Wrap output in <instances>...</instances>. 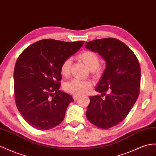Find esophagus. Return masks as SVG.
I'll return each mask as SVG.
<instances>
[{
	"instance_id": "obj_1",
	"label": "esophagus",
	"mask_w": 156,
	"mask_h": 156,
	"mask_svg": "<svg viewBox=\"0 0 156 156\" xmlns=\"http://www.w3.org/2000/svg\"><path fill=\"white\" fill-rule=\"evenodd\" d=\"M79 95H73V98H74V100H77V99L79 98Z\"/></svg>"
}]
</instances>
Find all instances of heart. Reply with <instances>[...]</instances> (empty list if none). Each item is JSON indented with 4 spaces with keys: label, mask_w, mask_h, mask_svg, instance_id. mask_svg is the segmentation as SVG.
Instances as JSON below:
<instances>
[{
    "label": "heart",
    "mask_w": 156,
    "mask_h": 156,
    "mask_svg": "<svg viewBox=\"0 0 156 156\" xmlns=\"http://www.w3.org/2000/svg\"><path fill=\"white\" fill-rule=\"evenodd\" d=\"M78 58L82 61L94 75L98 76L101 73V69L99 66V56L91 51H82L78 56ZM72 61L70 58H67L64 61L60 68L61 74L67 77L70 72V65ZM92 87V83L89 80H80L74 79L65 83L64 88L66 92L75 95H81L88 92Z\"/></svg>",
    "instance_id": "b5f03b06"
}]
</instances>
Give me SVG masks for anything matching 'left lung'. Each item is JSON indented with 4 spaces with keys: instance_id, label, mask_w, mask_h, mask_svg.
I'll use <instances>...</instances> for the list:
<instances>
[{
    "instance_id": "left-lung-1",
    "label": "left lung",
    "mask_w": 156,
    "mask_h": 156,
    "mask_svg": "<svg viewBox=\"0 0 156 156\" xmlns=\"http://www.w3.org/2000/svg\"><path fill=\"white\" fill-rule=\"evenodd\" d=\"M87 49L106 61V68L95 87L101 95L90 96L87 120L101 129H109L126 118L138 99L141 70L138 60L126 44L115 38L86 42ZM103 95L105 99H102Z\"/></svg>"
}]
</instances>
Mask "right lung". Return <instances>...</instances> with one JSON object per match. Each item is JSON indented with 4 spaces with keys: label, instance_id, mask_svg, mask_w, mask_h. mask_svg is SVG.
Masks as SVG:
<instances>
[{
    "label": "right lung",
    "instance_id": "obj_1",
    "mask_svg": "<svg viewBox=\"0 0 156 156\" xmlns=\"http://www.w3.org/2000/svg\"><path fill=\"white\" fill-rule=\"evenodd\" d=\"M83 43L43 39L27 47L18 57L14 71L15 101L30 126L46 130L63 121L67 107L74 99L59 90L60 68Z\"/></svg>",
    "mask_w": 156,
    "mask_h": 156
}]
</instances>
